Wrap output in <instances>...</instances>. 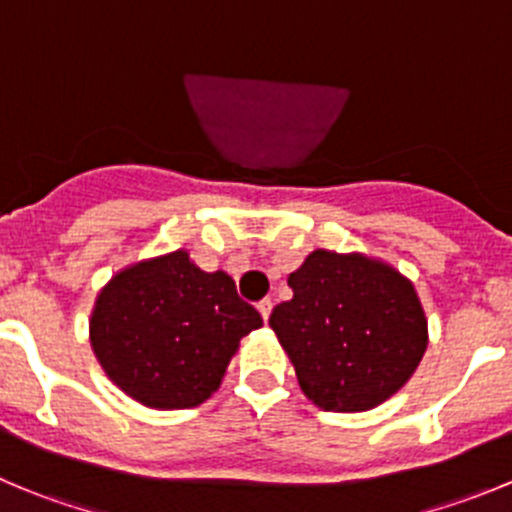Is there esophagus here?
<instances>
[{
  "mask_svg": "<svg viewBox=\"0 0 512 512\" xmlns=\"http://www.w3.org/2000/svg\"><path fill=\"white\" fill-rule=\"evenodd\" d=\"M257 312H260V317L267 322L272 314V299H262V302H257Z\"/></svg>",
  "mask_w": 512,
  "mask_h": 512,
  "instance_id": "1",
  "label": "esophagus"
}]
</instances>
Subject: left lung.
Instances as JSON below:
<instances>
[{"label":"left lung","instance_id":"obj_1","mask_svg":"<svg viewBox=\"0 0 512 512\" xmlns=\"http://www.w3.org/2000/svg\"><path fill=\"white\" fill-rule=\"evenodd\" d=\"M292 299L270 314L314 406L337 414L376 409L414 376L428 319L414 282L366 252L314 250L287 277Z\"/></svg>","mask_w":512,"mask_h":512}]
</instances>
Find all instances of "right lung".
I'll return each mask as SVG.
<instances>
[{
    "mask_svg": "<svg viewBox=\"0 0 512 512\" xmlns=\"http://www.w3.org/2000/svg\"><path fill=\"white\" fill-rule=\"evenodd\" d=\"M262 327L225 270L185 247L118 270L96 294L89 342L103 374L146 409H193L220 389L240 339Z\"/></svg>",
    "mask_w": 512,
    "mask_h": 512,
    "instance_id": "1",
    "label": "right lung"
}]
</instances>
